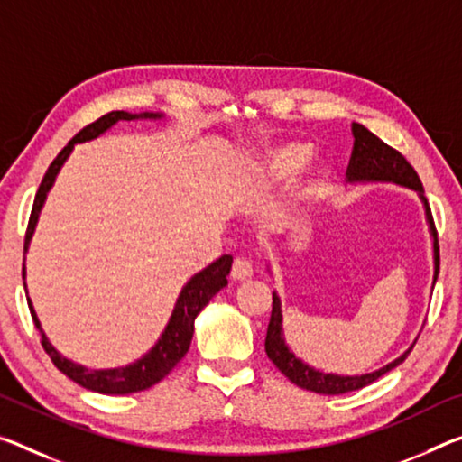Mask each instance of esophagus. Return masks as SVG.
Returning <instances> with one entry per match:
<instances>
[{"label":"esophagus","mask_w":462,"mask_h":462,"mask_svg":"<svg viewBox=\"0 0 462 462\" xmlns=\"http://www.w3.org/2000/svg\"><path fill=\"white\" fill-rule=\"evenodd\" d=\"M251 277H253L251 261H246L243 257L234 259V263H232V280L245 282V280H251Z\"/></svg>","instance_id":"1"}]
</instances>
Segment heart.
Listing matches in <instances>:
<instances>
[{"mask_svg": "<svg viewBox=\"0 0 462 462\" xmlns=\"http://www.w3.org/2000/svg\"><path fill=\"white\" fill-rule=\"evenodd\" d=\"M310 150L306 145L300 143H290L283 145V148H277L269 153L263 162V185L265 187H282L288 185V182L296 177V174L302 171L304 164L309 162ZM325 182V172L319 171L314 172V177L306 182L300 191V199L310 201L323 191Z\"/></svg>", "mask_w": 462, "mask_h": 462, "instance_id": "b5f03b06", "label": "heart"}]
</instances>
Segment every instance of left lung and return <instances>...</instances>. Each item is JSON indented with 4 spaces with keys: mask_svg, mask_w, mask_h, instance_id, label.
<instances>
[{
    "mask_svg": "<svg viewBox=\"0 0 462 462\" xmlns=\"http://www.w3.org/2000/svg\"><path fill=\"white\" fill-rule=\"evenodd\" d=\"M351 134H354V150H351L349 166H347V180L349 182H394V185L413 189L420 195V199L426 208V219L430 226L431 236H434V283L438 280V271H440V248H438V238H436V226L434 217H431L430 203L423 195V185L413 166L407 162L405 156L397 152L391 145H386L383 139L376 137L372 131L365 129L360 123H354L351 125ZM283 317H282V300L273 291V309H271V319L267 327V337H265V351L269 360L277 365V370L282 374L291 380L300 389L319 393V394H343L351 391H360L364 386H368L384 376L386 372L397 368L399 364L405 362L409 347L405 354L399 356L397 360L386 364L384 368L370 372V374L362 376H341V374H325L312 365L304 364L300 357L294 356V351L288 347L283 337Z\"/></svg>",
    "mask_w": 462,
    "mask_h": 462,
    "instance_id": "left-lung-1",
    "label": "left lung"
}]
</instances>
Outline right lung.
I'll return each mask as SVG.
<instances>
[{
  "instance_id": "add662e5",
  "label": "right lung",
  "mask_w": 462,
  "mask_h": 462,
  "mask_svg": "<svg viewBox=\"0 0 462 462\" xmlns=\"http://www.w3.org/2000/svg\"><path fill=\"white\" fill-rule=\"evenodd\" d=\"M164 115L160 113H127V111H113L106 113L105 116H100L98 121L86 125L76 137L65 145V148L57 153V158L51 162L49 171L42 177V182L36 191L34 203H32V214L31 219H28V228H26V238H24V254L28 251V245H31V238L36 228V222H39V214L45 205L47 193L53 187V182L60 174L61 166L65 160L73 150L76 143H84L90 142V139H97L98 135L105 134V131L111 129L115 123L119 121H134V119H162ZM230 267H232V257L230 254H224L217 261L211 263L209 267H205L199 273L193 275L191 280L187 282L185 288L180 290V294L177 298V304H174L172 317L168 320V325L164 328V333L160 335V339L156 346H153L148 354L139 357L137 362L123 365V368H108V370H88L84 365H79L76 362L63 357L60 351H57L51 341L47 339L45 331L41 328L39 317L32 309L31 298L28 300V309H31L32 320L36 328L41 333V343L42 347L51 357L57 368H60L65 376L71 378L73 383H78L79 386H84L88 391L94 393H102V394H129V393H139L145 391L160 383L164 376L171 374V370L177 365L185 354L191 347V339H193V331H195V319L205 306L209 304V300L214 298L219 290L228 285V275H230ZM22 277H26V267H22ZM24 290H26V282H24Z\"/></svg>"
}]
</instances>
